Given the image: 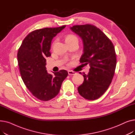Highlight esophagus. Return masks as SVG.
<instances>
[{
    "mask_svg": "<svg viewBox=\"0 0 135 135\" xmlns=\"http://www.w3.org/2000/svg\"><path fill=\"white\" fill-rule=\"evenodd\" d=\"M68 73L69 75H75L76 74V72L72 71V70H68Z\"/></svg>",
    "mask_w": 135,
    "mask_h": 135,
    "instance_id": "esophagus-1",
    "label": "esophagus"
}]
</instances>
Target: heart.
Segmentation results:
<instances>
[{"mask_svg": "<svg viewBox=\"0 0 135 135\" xmlns=\"http://www.w3.org/2000/svg\"><path fill=\"white\" fill-rule=\"evenodd\" d=\"M73 40H78V38L76 36H75L73 34H69L68 35H67L66 37V42H67L68 41H72Z\"/></svg>", "mask_w": 135, "mask_h": 135, "instance_id": "obj_1", "label": "heart"}]
</instances>
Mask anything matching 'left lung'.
<instances>
[{"label":"left lung","mask_w":135,"mask_h":135,"mask_svg":"<svg viewBox=\"0 0 135 135\" xmlns=\"http://www.w3.org/2000/svg\"><path fill=\"white\" fill-rule=\"evenodd\" d=\"M70 28L83 40V54L80 62L88 64L90 67L88 74H83L84 82L78 90L84 98L96 100L107 90L114 74L117 59L114 45L95 26L76 25Z\"/></svg>","instance_id":"8db88e82"}]
</instances>
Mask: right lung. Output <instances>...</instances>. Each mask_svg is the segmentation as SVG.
I'll return each instance as SVG.
<instances>
[{"label": "right lung", "mask_w": 135, "mask_h": 135, "mask_svg": "<svg viewBox=\"0 0 135 135\" xmlns=\"http://www.w3.org/2000/svg\"><path fill=\"white\" fill-rule=\"evenodd\" d=\"M66 27L45 28L34 31L24 39L17 52L21 78L32 95L41 101L51 100L58 95L63 81L68 75L66 70L48 73L46 58L54 37Z\"/></svg>", "instance_id": "right-lung-1"}]
</instances>
